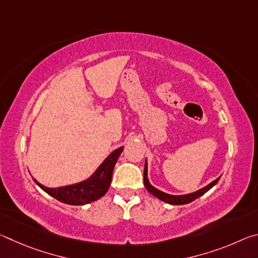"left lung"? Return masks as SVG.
<instances>
[{"instance_id": "left-lung-1", "label": "left lung", "mask_w": 258, "mask_h": 258, "mask_svg": "<svg viewBox=\"0 0 258 258\" xmlns=\"http://www.w3.org/2000/svg\"><path fill=\"white\" fill-rule=\"evenodd\" d=\"M147 161H146V165H145V172H143V181H145V186L146 189L150 192L151 195H154L155 197H157L160 200H163L165 203H168V204H172V205H184V204H189L191 202H194L197 198H199L200 196H203L204 194H206V192L212 189V187L216 184L220 180V177L216 178L215 181H213L212 183H209L207 186L203 187V189H200L198 191L194 192V194H189V195H183V196H172V195H168V194H165V192L160 191L158 189H156L155 186H152L149 180H148V175H147Z\"/></svg>"}]
</instances>
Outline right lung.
Instances as JSON below:
<instances>
[{"instance_id": "1", "label": "right lung", "mask_w": 258, "mask_h": 258, "mask_svg": "<svg viewBox=\"0 0 258 258\" xmlns=\"http://www.w3.org/2000/svg\"><path fill=\"white\" fill-rule=\"evenodd\" d=\"M124 147L116 149L100 165V167L93 174V176H91L89 180L84 182L77 183V184L54 187L53 189V187H46L42 185L35 178L34 181L47 195L52 196V197L61 203L68 205L90 204L101 198L108 191L111 183L113 167H115V164L117 163V159H118Z\"/></svg>"}]
</instances>
